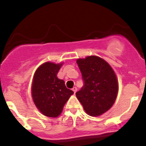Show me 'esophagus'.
<instances>
[{"label":"esophagus","mask_w":146,"mask_h":146,"mask_svg":"<svg viewBox=\"0 0 146 146\" xmlns=\"http://www.w3.org/2000/svg\"><path fill=\"white\" fill-rule=\"evenodd\" d=\"M72 90L73 91V92H74L75 94L76 92V91H77V88H76V87H73V88H72Z\"/></svg>","instance_id":"34e87169"}]
</instances>
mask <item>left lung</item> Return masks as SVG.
<instances>
[{
	"label": "left lung",
	"instance_id": "8db88e82",
	"mask_svg": "<svg viewBox=\"0 0 146 146\" xmlns=\"http://www.w3.org/2000/svg\"><path fill=\"white\" fill-rule=\"evenodd\" d=\"M77 64L84 84L76 97L89 115L104 114L117 98L118 82L114 70L104 60L95 56L78 59Z\"/></svg>",
	"mask_w": 146,
	"mask_h": 146
}]
</instances>
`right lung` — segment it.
Returning <instances> with one entry per match:
<instances>
[{
	"label": "right lung",
	"mask_w": 146,
	"mask_h": 146,
	"mask_svg": "<svg viewBox=\"0 0 146 146\" xmlns=\"http://www.w3.org/2000/svg\"><path fill=\"white\" fill-rule=\"evenodd\" d=\"M61 64L46 62L38 68L32 82V98L38 110L49 117H56L73 95L63 80L57 78Z\"/></svg>",
	"instance_id": "add662e5"
}]
</instances>
